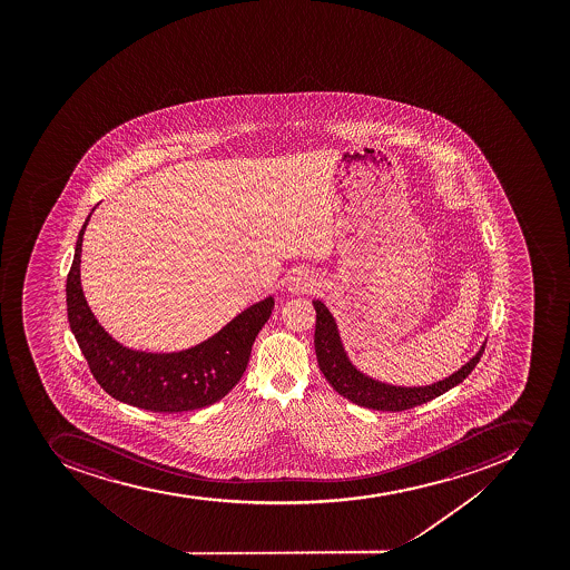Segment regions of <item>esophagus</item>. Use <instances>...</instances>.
<instances>
[{"mask_svg": "<svg viewBox=\"0 0 570 570\" xmlns=\"http://www.w3.org/2000/svg\"><path fill=\"white\" fill-rule=\"evenodd\" d=\"M313 284H315V278H313L312 273L307 269H297L287 277V292L301 295V293L309 292Z\"/></svg>", "mask_w": 570, "mask_h": 570, "instance_id": "esophagus-1", "label": "esophagus"}]
</instances>
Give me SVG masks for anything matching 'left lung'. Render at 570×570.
I'll return each instance as SVG.
<instances>
[{"label":"left lung","instance_id":"obj_1","mask_svg":"<svg viewBox=\"0 0 570 570\" xmlns=\"http://www.w3.org/2000/svg\"><path fill=\"white\" fill-rule=\"evenodd\" d=\"M313 307L317 312L315 323V353L321 372L324 373L327 383L332 389L348 399L352 403L364 406V409L381 410V412H403L413 409L419 404L429 403L432 399L443 395L453 386L463 383L469 377L479 358L483 355L484 344L464 364L463 368L452 373L449 377L426 386H393V384L381 383L375 379L358 372L344 352L343 341L338 335L337 324L332 313L321 301H313Z\"/></svg>","mask_w":570,"mask_h":570}]
</instances>
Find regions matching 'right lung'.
Returning <instances> with one entry per match:
<instances>
[{
    "label": "right lung",
    "instance_id": "obj_1",
    "mask_svg": "<svg viewBox=\"0 0 570 570\" xmlns=\"http://www.w3.org/2000/svg\"><path fill=\"white\" fill-rule=\"evenodd\" d=\"M89 218L76 240L66 292L71 332L96 383L120 403L149 412H191L220 401L246 372L253 343L275 306L273 297L238 313L193 348L175 353L126 348L98 324L81 292V243Z\"/></svg>",
    "mask_w": 570,
    "mask_h": 570
}]
</instances>
